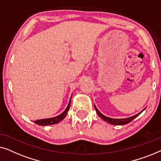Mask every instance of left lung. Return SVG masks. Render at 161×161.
<instances>
[{"label":"left lung","instance_id":"8db88e82","mask_svg":"<svg viewBox=\"0 0 161 161\" xmlns=\"http://www.w3.org/2000/svg\"><path fill=\"white\" fill-rule=\"evenodd\" d=\"M94 108H95V110L97 111V113L98 116H100V118H102L103 120L105 121V122L110 123V124L111 125H126V124H128L129 122H130L132 120H133L134 119H135L136 116H138V115L141 113H142L143 111H144V109L143 110L140 112V113H138L136 114L135 116H131V117H128V118H125V119H112V118H109V117H107V116H105L103 115V114H101L100 111H99V110L97 108L95 105H94Z\"/></svg>","mask_w":161,"mask_h":161}]
</instances>
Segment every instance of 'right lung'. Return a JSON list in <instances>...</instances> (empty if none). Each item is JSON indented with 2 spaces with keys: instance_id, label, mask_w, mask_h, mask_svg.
<instances>
[{
  "instance_id": "add662e5",
  "label": "right lung",
  "mask_w": 161,
  "mask_h": 161,
  "mask_svg": "<svg viewBox=\"0 0 161 161\" xmlns=\"http://www.w3.org/2000/svg\"><path fill=\"white\" fill-rule=\"evenodd\" d=\"M71 98L72 97H70L69 104H68L67 108L64 110V111L63 112L62 114H61L60 115L55 116V117L53 118H48V119H39V120H36L34 121V123H36V125H42V126H46V125H54V124H57V123L60 122L61 120L64 119L65 118V116H67V114L68 113V111H69V107H70V103H71Z\"/></svg>"
}]
</instances>
